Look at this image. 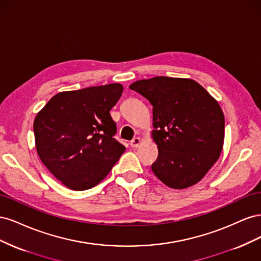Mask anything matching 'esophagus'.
<instances>
[{"instance_id":"esophagus-1","label":"esophagus","mask_w":261,"mask_h":261,"mask_svg":"<svg viewBox=\"0 0 261 261\" xmlns=\"http://www.w3.org/2000/svg\"><path fill=\"white\" fill-rule=\"evenodd\" d=\"M140 144H141L140 138H139V137H135V138H134V139L130 141V147L137 148V147L140 146Z\"/></svg>"}]
</instances>
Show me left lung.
<instances>
[{
  "label": "left lung",
  "instance_id": "obj_1",
  "mask_svg": "<svg viewBox=\"0 0 261 261\" xmlns=\"http://www.w3.org/2000/svg\"><path fill=\"white\" fill-rule=\"evenodd\" d=\"M152 106V137L159 154L154 175L175 189L193 186L219 159L224 115L210 93L193 80L158 76L129 86Z\"/></svg>",
  "mask_w": 261,
  "mask_h": 261
}]
</instances>
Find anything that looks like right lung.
Listing matches in <instances>:
<instances>
[{
    "mask_svg": "<svg viewBox=\"0 0 261 261\" xmlns=\"http://www.w3.org/2000/svg\"><path fill=\"white\" fill-rule=\"evenodd\" d=\"M122 92L121 84L60 92L37 114V152L66 187L86 191L98 185L125 151L110 115Z\"/></svg>",
    "mask_w": 261,
    "mask_h": 261,
    "instance_id": "1",
    "label": "right lung"
}]
</instances>
